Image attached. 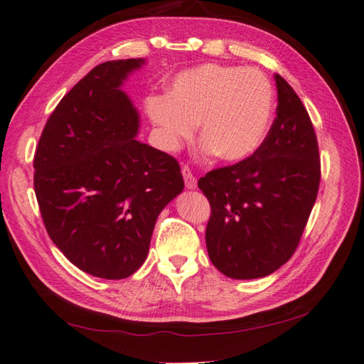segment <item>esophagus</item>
<instances>
[{
	"label": "esophagus",
	"mask_w": 364,
	"mask_h": 364,
	"mask_svg": "<svg viewBox=\"0 0 364 364\" xmlns=\"http://www.w3.org/2000/svg\"><path fill=\"white\" fill-rule=\"evenodd\" d=\"M181 173H183V178H184V183H186V188L188 189H196L197 178L192 175V170L188 166H183L181 167Z\"/></svg>",
	"instance_id": "34e87169"
}]
</instances>
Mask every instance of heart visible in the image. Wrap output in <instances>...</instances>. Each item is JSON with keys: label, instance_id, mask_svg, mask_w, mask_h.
Wrapping results in <instances>:
<instances>
[{"label": "heart", "instance_id": "b5f03b06", "mask_svg": "<svg viewBox=\"0 0 364 364\" xmlns=\"http://www.w3.org/2000/svg\"><path fill=\"white\" fill-rule=\"evenodd\" d=\"M274 91L257 68L203 64L178 74L168 96L146 101L164 145L173 149L191 139L200 121L203 148L227 162L245 161L265 140L272 124Z\"/></svg>", "mask_w": 364, "mask_h": 364}]
</instances>
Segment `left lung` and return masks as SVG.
<instances>
[{
    "label": "left lung",
    "instance_id": "8db88e82",
    "mask_svg": "<svg viewBox=\"0 0 364 364\" xmlns=\"http://www.w3.org/2000/svg\"><path fill=\"white\" fill-rule=\"evenodd\" d=\"M274 78L276 118L260 148L198 180L211 206L208 255L232 279L268 276L294 255L318 192L314 126L294 88Z\"/></svg>",
    "mask_w": 364,
    "mask_h": 364
}]
</instances>
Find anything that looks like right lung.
<instances>
[{
	"label": "right lung",
	"instance_id": "add662e5",
	"mask_svg": "<svg viewBox=\"0 0 364 364\" xmlns=\"http://www.w3.org/2000/svg\"><path fill=\"white\" fill-rule=\"evenodd\" d=\"M141 63L91 69L47 119L33 162L50 240L77 268L104 279L137 272L159 213L184 188L173 156L134 139L139 113L119 87Z\"/></svg>",
	"mask_w": 364,
	"mask_h": 364
}]
</instances>
